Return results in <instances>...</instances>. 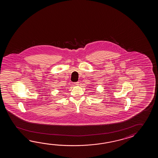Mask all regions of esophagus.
I'll return each instance as SVG.
<instances>
[{
  "mask_svg": "<svg viewBox=\"0 0 158 158\" xmlns=\"http://www.w3.org/2000/svg\"><path fill=\"white\" fill-rule=\"evenodd\" d=\"M74 85H79V82H74Z\"/></svg>",
  "mask_w": 158,
  "mask_h": 158,
  "instance_id": "1",
  "label": "esophagus"
}]
</instances>
